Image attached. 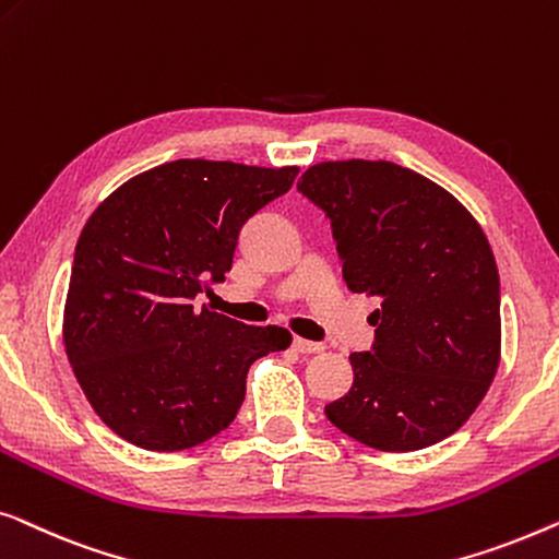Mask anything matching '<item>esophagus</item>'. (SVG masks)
Wrapping results in <instances>:
<instances>
[{"label": "esophagus", "instance_id": "obj_1", "mask_svg": "<svg viewBox=\"0 0 559 559\" xmlns=\"http://www.w3.org/2000/svg\"><path fill=\"white\" fill-rule=\"evenodd\" d=\"M294 349L301 352V355H319V352H324V344L321 342H309V340H294Z\"/></svg>", "mask_w": 559, "mask_h": 559}]
</instances>
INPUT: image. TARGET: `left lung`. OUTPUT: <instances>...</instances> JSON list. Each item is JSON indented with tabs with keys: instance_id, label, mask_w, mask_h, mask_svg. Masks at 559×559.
I'll return each mask as SVG.
<instances>
[{
	"instance_id": "1",
	"label": "left lung",
	"mask_w": 559,
	"mask_h": 559,
	"mask_svg": "<svg viewBox=\"0 0 559 559\" xmlns=\"http://www.w3.org/2000/svg\"><path fill=\"white\" fill-rule=\"evenodd\" d=\"M296 187L332 223L349 290L380 298L372 347L349 355L355 382L326 418L392 453L455 433L499 367V271L484 230L443 187L392 162L313 164Z\"/></svg>"
}]
</instances>
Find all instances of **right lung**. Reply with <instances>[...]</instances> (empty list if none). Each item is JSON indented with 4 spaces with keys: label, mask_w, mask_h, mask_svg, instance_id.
I'll return each mask as SVG.
<instances>
[{
    "label": "right lung",
    "mask_w": 559,
    "mask_h": 559,
    "mask_svg": "<svg viewBox=\"0 0 559 559\" xmlns=\"http://www.w3.org/2000/svg\"><path fill=\"white\" fill-rule=\"evenodd\" d=\"M298 167L177 159L98 204L70 271L62 340L100 420L129 443L175 453L225 430L255 359L286 349L278 326L198 309L225 281L242 225L286 194Z\"/></svg>",
    "instance_id": "right-lung-1"
}]
</instances>
